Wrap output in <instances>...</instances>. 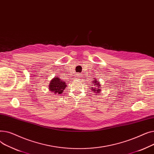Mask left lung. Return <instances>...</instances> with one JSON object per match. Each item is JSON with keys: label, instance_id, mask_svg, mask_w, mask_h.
Returning a JSON list of instances; mask_svg holds the SVG:
<instances>
[{"label": "left lung", "instance_id": "1", "mask_svg": "<svg viewBox=\"0 0 154 154\" xmlns=\"http://www.w3.org/2000/svg\"><path fill=\"white\" fill-rule=\"evenodd\" d=\"M95 81V84H94V85H95V87H92V91H93V92H96L97 94H99V92H100V84H99V82H97V80H94ZM94 83H93V84H94Z\"/></svg>", "mask_w": 154, "mask_h": 154}]
</instances>
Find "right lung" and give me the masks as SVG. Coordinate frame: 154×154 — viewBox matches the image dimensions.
<instances>
[{"mask_svg": "<svg viewBox=\"0 0 154 154\" xmlns=\"http://www.w3.org/2000/svg\"><path fill=\"white\" fill-rule=\"evenodd\" d=\"M67 87L66 82L61 80L59 77L54 78L50 83L49 89L51 92H54V94L57 95L61 94L64 91L65 88Z\"/></svg>", "mask_w": 154, "mask_h": 154, "instance_id": "obj_1", "label": "right lung"}]
</instances>
